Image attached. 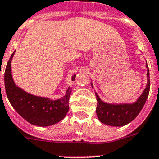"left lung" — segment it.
Instances as JSON below:
<instances>
[{"label":"left lung","mask_w":159,"mask_h":159,"mask_svg":"<svg viewBox=\"0 0 159 159\" xmlns=\"http://www.w3.org/2000/svg\"><path fill=\"white\" fill-rule=\"evenodd\" d=\"M147 68V84L142 94L137 98V100L132 103H107L104 102L95 91L97 99L96 114L98 119L104 124L111 126H123L132 122L140 113L146 102L150 88L149 71L148 64L145 65ZM92 86V83H91Z\"/></svg>","instance_id":"1"}]
</instances>
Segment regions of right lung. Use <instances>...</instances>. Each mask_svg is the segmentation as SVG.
<instances>
[{
	"label": "right lung",
	"instance_id": "obj_1",
	"mask_svg": "<svg viewBox=\"0 0 159 159\" xmlns=\"http://www.w3.org/2000/svg\"><path fill=\"white\" fill-rule=\"evenodd\" d=\"M15 52L9 59L4 75L6 95L13 108L27 122L36 126H48L60 122L69 109L68 100L72 89L68 87L64 97L55 100L24 91L16 86L12 77L11 62ZM75 77L76 74H73L72 81H74Z\"/></svg>",
	"mask_w": 159,
	"mask_h": 159
}]
</instances>
